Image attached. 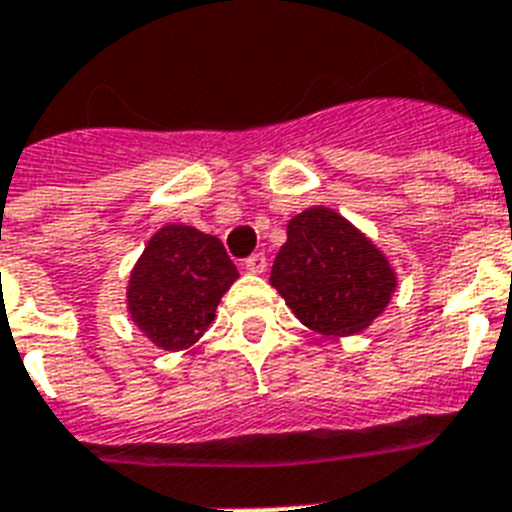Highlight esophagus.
I'll use <instances>...</instances> for the list:
<instances>
[{
	"instance_id": "34e87169",
	"label": "esophagus",
	"mask_w": 512,
	"mask_h": 512,
	"mask_svg": "<svg viewBox=\"0 0 512 512\" xmlns=\"http://www.w3.org/2000/svg\"><path fill=\"white\" fill-rule=\"evenodd\" d=\"M265 268H268V257L265 255H252L244 260V270H247V273H255V276H260V273H265Z\"/></svg>"
}]
</instances>
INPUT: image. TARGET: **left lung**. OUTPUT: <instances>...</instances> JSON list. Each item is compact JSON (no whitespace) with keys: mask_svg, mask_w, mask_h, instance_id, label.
Instances as JSON below:
<instances>
[{"mask_svg":"<svg viewBox=\"0 0 512 512\" xmlns=\"http://www.w3.org/2000/svg\"><path fill=\"white\" fill-rule=\"evenodd\" d=\"M270 286L320 336L367 330L390 304L398 276L388 255L333 208L312 205L286 226Z\"/></svg>","mask_w":512,"mask_h":512,"instance_id":"obj_1","label":"left lung"}]
</instances>
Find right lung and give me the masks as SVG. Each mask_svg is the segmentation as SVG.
<instances>
[{
	"mask_svg": "<svg viewBox=\"0 0 512 512\" xmlns=\"http://www.w3.org/2000/svg\"><path fill=\"white\" fill-rule=\"evenodd\" d=\"M239 278L218 236L166 223L145 244L127 283L137 330L163 351H184L216 320L221 296Z\"/></svg>",
	"mask_w": 512,
	"mask_h": 512,
	"instance_id": "obj_1",
	"label": "right lung"
}]
</instances>
